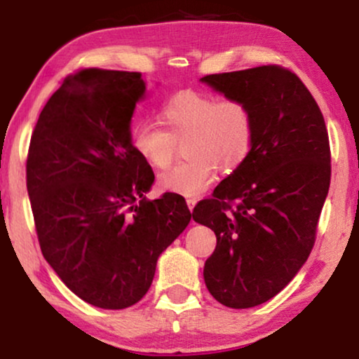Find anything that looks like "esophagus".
I'll return each mask as SVG.
<instances>
[{
  "label": "esophagus",
  "instance_id": "34e87169",
  "mask_svg": "<svg viewBox=\"0 0 359 359\" xmlns=\"http://www.w3.org/2000/svg\"><path fill=\"white\" fill-rule=\"evenodd\" d=\"M196 204H197L196 197H187V205H189V209H191V211H192L194 205H196Z\"/></svg>",
  "mask_w": 359,
  "mask_h": 359
}]
</instances>
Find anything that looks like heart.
I'll list each match as a JSON object with an SVG mask.
<instances>
[{
  "label": "heart",
  "instance_id": "1",
  "mask_svg": "<svg viewBox=\"0 0 359 359\" xmlns=\"http://www.w3.org/2000/svg\"><path fill=\"white\" fill-rule=\"evenodd\" d=\"M160 128L138 123L131 147L143 162L165 168L177 143H184L187 162L168 168L156 179L163 192L197 196L214 182L217 168L233 174L248 162L257 140L253 109L240 97H219L201 90H180L160 106Z\"/></svg>",
  "mask_w": 359,
  "mask_h": 359
}]
</instances>
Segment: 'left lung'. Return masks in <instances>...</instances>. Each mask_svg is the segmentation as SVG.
<instances>
[{"label":"left lung","instance_id":"obj_1","mask_svg":"<svg viewBox=\"0 0 359 359\" xmlns=\"http://www.w3.org/2000/svg\"><path fill=\"white\" fill-rule=\"evenodd\" d=\"M201 81L248 102L257 119L248 162L192 211L217 240L204 265L208 290L226 307H255L275 297L314 248L331 184L327 128L311 90L282 65Z\"/></svg>","mask_w":359,"mask_h":359}]
</instances>
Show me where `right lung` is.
<instances>
[{
  "mask_svg": "<svg viewBox=\"0 0 359 359\" xmlns=\"http://www.w3.org/2000/svg\"><path fill=\"white\" fill-rule=\"evenodd\" d=\"M140 72L81 69L43 106L27 191L48 265L84 302L125 309L147 294L160 253L191 221L185 199L150 201L154 170L131 147Z\"/></svg>",
  "mask_w": 359,
  "mask_h": 359,
  "instance_id": "right-lung-1",
  "label": "right lung"
}]
</instances>
